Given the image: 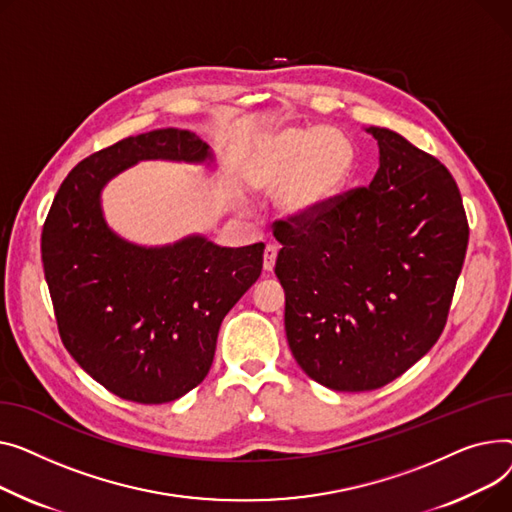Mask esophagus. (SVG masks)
<instances>
[{
  "label": "esophagus",
  "mask_w": 512,
  "mask_h": 512,
  "mask_svg": "<svg viewBox=\"0 0 512 512\" xmlns=\"http://www.w3.org/2000/svg\"><path fill=\"white\" fill-rule=\"evenodd\" d=\"M277 246H273V244H268L266 248H264V270H266V273H270V270H273L275 268V260H277Z\"/></svg>",
  "instance_id": "esophagus-1"
}]
</instances>
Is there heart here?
Segmentation results:
<instances>
[{"instance_id": "obj_1", "label": "heart", "mask_w": 512, "mask_h": 512, "mask_svg": "<svg viewBox=\"0 0 512 512\" xmlns=\"http://www.w3.org/2000/svg\"><path fill=\"white\" fill-rule=\"evenodd\" d=\"M355 169V150L337 130L283 128L264 134L244 165L246 184L277 194L289 219H312L333 204Z\"/></svg>"}]
</instances>
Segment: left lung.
<instances>
[{"instance_id": "1", "label": "left lung", "mask_w": 512, "mask_h": 512, "mask_svg": "<svg viewBox=\"0 0 512 512\" xmlns=\"http://www.w3.org/2000/svg\"><path fill=\"white\" fill-rule=\"evenodd\" d=\"M366 132L380 153L370 186L275 227L289 349L341 393L393 382L434 347L469 242L448 169L393 130Z\"/></svg>"}]
</instances>
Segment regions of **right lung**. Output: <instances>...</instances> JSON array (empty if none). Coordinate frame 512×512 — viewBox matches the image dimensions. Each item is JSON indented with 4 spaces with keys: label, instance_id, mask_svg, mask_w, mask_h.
I'll list each match as a JSON object with an SVG mask.
<instances>
[{
    "label": "right lung",
    "instance_id": "add662e5",
    "mask_svg": "<svg viewBox=\"0 0 512 512\" xmlns=\"http://www.w3.org/2000/svg\"><path fill=\"white\" fill-rule=\"evenodd\" d=\"M215 161L190 130L130 136L80 161L41 235L59 337L78 366L126 401L159 405L198 386L227 312L260 277L264 244L221 248L204 235L138 246L105 221L101 192L140 161Z\"/></svg>",
    "mask_w": 512,
    "mask_h": 512
}]
</instances>
